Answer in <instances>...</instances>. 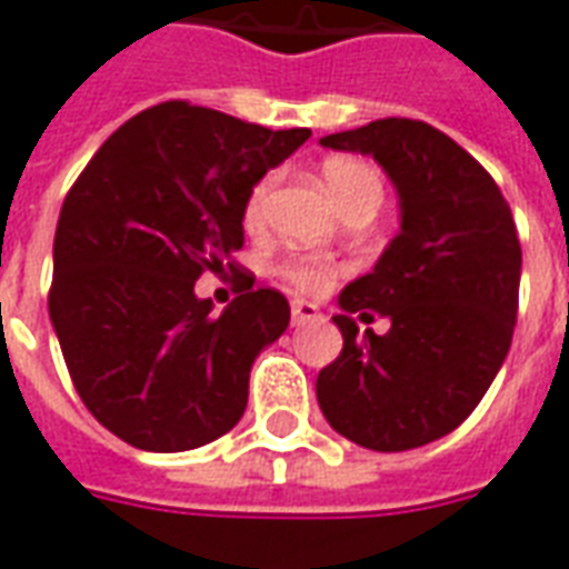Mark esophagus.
Instances as JSON below:
<instances>
[{
  "label": "esophagus",
  "mask_w": 569,
  "mask_h": 569,
  "mask_svg": "<svg viewBox=\"0 0 569 569\" xmlns=\"http://www.w3.org/2000/svg\"><path fill=\"white\" fill-rule=\"evenodd\" d=\"M318 316H321V312H318V306L306 303V300H293L291 321L297 325V328H300V325H306V321H316Z\"/></svg>",
  "instance_id": "34e87169"
}]
</instances>
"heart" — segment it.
Returning a JSON list of instances; mask_svg holds the SVG:
<instances>
[{"mask_svg": "<svg viewBox=\"0 0 569 569\" xmlns=\"http://www.w3.org/2000/svg\"><path fill=\"white\" fill-rule=\"evenodd\" d=\"M321 177H325V187H328V192L340 208H346L349 201L365 199V196L382 199V183L377 171L365 162H358V159H328L325 168H321ZM269 187H272V180L266 177L248 192L244 211H241V220H244L248 229L263 227ZM281 276L288 278L297 291L325 293L337 281V266L330 260H321V257H297L291 263H284Z\"/></svg>", "mask_w": 569, "mask_h": 569, "instance_id": "obj_1", "label": "heart"}]
</instances>
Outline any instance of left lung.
Listing matches in <instances>:
<instances>
[{"mask_svg": "<svg viewBox=\"0 0 569 569\" xmlns=\"http://www.w3.org/2000/svg\"><path fill=\"white\" fill-rule=\"evenodd\" d=\"M373 156L398 189L401 232L340 293L342 352L318 373L325 420L349 441L398 453L453 432L509 356L521 241L509 201L457 140L417 119H377L321 137ZM390 318L357 330L355 312Z\"/></svg>", "mask_w": 569, "mask_h": 569, "instance_id": "1", "label": "left lung"}]
</instances>
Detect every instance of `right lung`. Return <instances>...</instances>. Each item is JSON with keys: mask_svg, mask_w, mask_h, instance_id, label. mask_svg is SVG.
<instances>
[{"mask_svg": "<svg viewBox=\"0 0 569 569\" xmlns=\"http://www.w3.org/2000/svg\"><path fill=\"white\" fill-rule=\"evenodd\" d=\"M309 137L168 100L128 119L67 192L48 316L84 407L131 447L192 450L241 420L253 358L291 321L281 293L236 269L241 211ZM227 268L240 297L217 317L194 281Z\"/></svg>", "mask_w": 569, "mask_h": 569, "instance_id": "obj_1", "label": "right lung"}]
</instances>
